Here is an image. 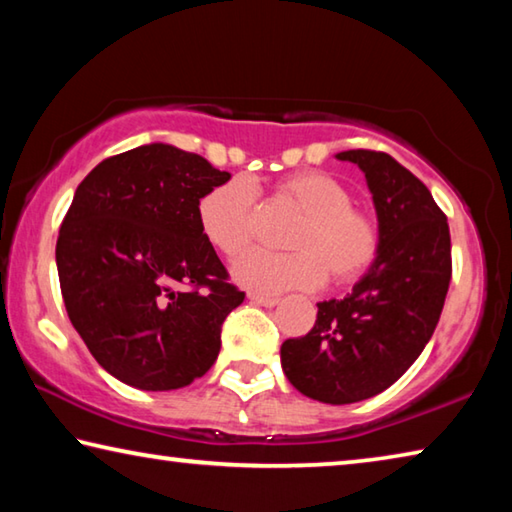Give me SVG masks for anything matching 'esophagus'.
<instances>
[{
  "mask_svg": "<svg viewBox=\"0 0 512 512\" xmlns=\"http://www.w3.org/2000/svg\"><path fill=\"white\" fill-rule=\"evenodd\" d=\"M248 300L250 302H255V305H259V307H275L277 302H280V298H275V296H262V293H255V291H250L248 293Z\"/></svg>",
  "mask_w": 512,
  "mask_h": 512,
  "instance_id": "obj_1",
  "label": "esophagus"
}]
</instances>
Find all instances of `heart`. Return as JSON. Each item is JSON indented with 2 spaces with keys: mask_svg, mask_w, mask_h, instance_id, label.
Returning <instances> with one entry per match:
<instances>
[{
  "mask_svg": "<svg viewBox=\"0 0 512 512\" xmlns=\"http://www.w3.org/2000/svg\"><path fill=\"white\" fill-rule=\"evenodd\" d=\"M282 201L300 210L287 237L289 253L253 250L232 266L241 287L259 293L314 289L329 275L350 284L368 271L379 253L375 216L352 205V192L325 171H298L275 185ZM257 187L246 176H232L198 201V225L210 246L237 257L255 237Z\"/></svg>",
  "mask_w": 512,
  "mask_h": 512,
  "instance_id": "b5f03b06",
  "label": "heart"
}]
</instances>
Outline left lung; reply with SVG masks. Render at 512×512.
Returning <instances> with one entry per match:
<instances>
[{
    "instance_id": "1",
    "label": "left lung",
    "mask_w": 512,
    "mask_h": 512,
    "mask_svg": "<svg viewBox=\"0 0 512 512\" xmlns=\"http://www.w3.org/2000/svg\"><path fill=\"white\" fill-rule=\"evenodd\" d=\"M366 173L379 225L375 262L343 300L318 302L311 332L282 343V370L302 395L352 404L386 391L420 357L452 280L443 210L413 173L381 151H343Z\"/></svg>"
}]
</instances>
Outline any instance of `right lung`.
Returning a JSON list of instances; mask_svg holds the SVG:
<instances>
[{
  "instance_id": "obj_1",
  "label": "right lung",
  "mask_w": 512,
  "mask_h": 512,
  "mask_svg": "<svg viewBox=\"0 0 512 512\" xmlns=\"http://www.w3.org/2000/svg\"><path fill=\"white\" fill-rule=\"evenodd\" d=\"M196 153L137 146L76 187L56 244L67 316L103 370L140 391L203 377L221 325L246 293L198 225V201L225 183Z\"/></svg>"
}]
</instances>
